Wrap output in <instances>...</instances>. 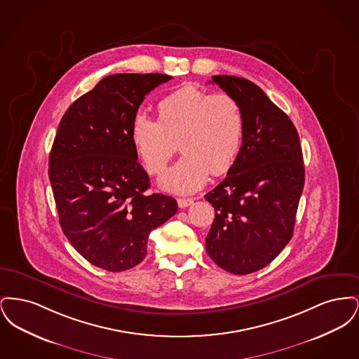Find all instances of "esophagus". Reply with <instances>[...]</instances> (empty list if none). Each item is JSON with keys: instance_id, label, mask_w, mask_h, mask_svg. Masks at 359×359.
Listing matches in <instances>:
<instances>
[{"instance_id": "obj_1", "label": "esophagus", "mask_w": 359, "mask_h": 359, "mask_svg": "<svg viewBox=\"0 0 359 359\" xmlns=\"http://www.w3.org/2000/svg\"><path fill=\"white\" fill-rule=\"evenodd\" d=\"M192 203H194V199H191V198H180V199H177V205L180 208H186V207L192 205Z\"/></svg>"}]
</instances>
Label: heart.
<instances>
[{
    "instance_id": "heart-1",
    "label": "heart",
    "mask_w": 359,
    "mask_h": 359,
    "mask_svg": "<svg viewBox=\"0 0 359 359\" xmlns=\"http://www.w3.org/2000/svg\"><path fill=\"white\" fill-rule=\"evenodd\" d=\"M158 120L137 113L130 140L149 173H161L177 149L184 154L160 177V186L191 194L207 183L210 172L221 176L233 168L245 133V114L238 100L227 93L212 94L186 85L157 103Z\"/></svg>"
}]
</instances>
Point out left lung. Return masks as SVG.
Wrapping results in <instances>:
<instances>
[{"label": "left lung", "mask_w": 359, "mask_h": 359, "mask_svg": "<svg viewBox=\"0 0 359 359\" xmlns=\"http://www.w3.org/2000/svg\"><path fill=\"white\" fill-rule=\"evenodd\" d=\"M212 82L242 104L245 133L236 164L205 195L215 210L205 250L230 273H253L293 236L304 187L302 145L290 117L253 82L230 75Z\"/></svg>", "instance_id": "obj_1"}]
</instances>
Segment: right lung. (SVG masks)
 Wrapping results in <instances>:
<instances>
[{"label": "right lung", "instance_id": "obj_1", "mask_svg": "<svg viewBox=\"0 0 359 359\" xmlns=\"http://www.w3.org/2000/svg\"><path fill=\"white\" fill-rule=\"evenodd\" d=\"M165 74H114L72 103L53 140L48 176L69 243L104 271L122 272L147 256L151 231L177 212L176 201L148 194L130 126Z\"/></svg>", "mask_w": 359, "mask_h": 359}]
</instances>
